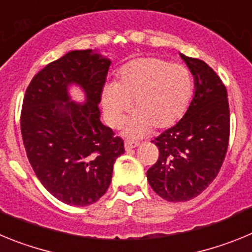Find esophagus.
Masks as SVG:
<instances>
[{
  "label": "esophagus",
  "mask_w": 252,
  "mask_h": 252,
  "mask_svg": "<svg viewBox=\"0 0 252 252\" xmlns=\"http://www.w3.org/2000/svg\"><path fill=\"white\" fill-rule=\"evenodd\" d=\"M139 146V142L136 141H125V150L128 151V150H132V149L137 148Z\"/></svg>",
  "instance_id": "1"
}]
</instances>
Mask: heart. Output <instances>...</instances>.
Listing matches in <instances>:
<instances>
[{
	"instance_id": "1",
	"label": "heart",
	"mask_w": 252,
	"mask_h": 252,
	"mask_svg": "<svg viewBox=\"0 0 252 252\" xmlns=\"http://www.w3.org/2000/svg\"><path fill=\"white\" fill-rule=\"evenodd\" d=\"M192 92L193 78L188 68L160 58H137L122 66L117 83L103 87L104 119L111 127H119L133 102L136 116L125 132L139 137L150 127L166 130L183 116Z\"/></svg>"
}]
</instances>
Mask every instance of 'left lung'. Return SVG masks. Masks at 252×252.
Segmentation results:
<instances>
[{
	"label": "left lung",
	"mask_w": 252,
	"mask_h": 252,
	"mask_svg": "<svg viewBox=\"0 0 252 252\" xmlns=\"http://www.w3.org/2000/svg\"><path fill=\"white\" fill-rule=\"evenodd\" d=\"M180 58L194 78V95L183 119L153 140L159 159L146 173L154 192L169 202L193 199L212 183L230 137L226 87L203 60Z\"/></svg>",
	"instance_id": "1"
}]
</instances>
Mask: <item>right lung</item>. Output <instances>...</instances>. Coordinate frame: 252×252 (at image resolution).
<instances>
[{"label": "right lung", "mask_w": 252, "mask_h": 252, "mask_svg": "<svg viewBox=\"0 0 252 252\" xmlns=\"http://www.w3.org/2000/svg\"><path fill=\"white\" fill-rule=\"evenodd\" d=\"M111 60L92 49L73 50L29 84L21 112L26 155L45 189L70 206H90L106 193L124 141L101 122L98 103ZM75 84L86 101L74 102Z\"/></svg>", "instance_id": "obj_1"}]
</instances>
